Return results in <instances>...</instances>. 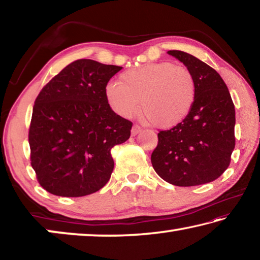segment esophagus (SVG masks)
Listing matches in <instances>:
<instances>
[{
  "instance_id": "obj_1",
  "label": "esophagus",
  "mask_w": 260,
  "mask_h": 260,
  "mask_svg": "<svg viewBox=\"0 0 260 260\" xmlns=\"http://www.w3.org/2000/svg\"><path fill=\"white\" fill-rule=\"evenodd\" d=\"M141 131H142V127H140L139 125H134L133 128H132V135L135 136L136 134H139Z\"/></svg>"
}]
</instances>
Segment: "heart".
<instances>
[{"label": "heart", "mask_w": 260, "mask_h": 260, "mask_svg": "<svg viewBox=\"0 0 260 260\" xmlns=\"http://www.w3.org/2000/svg\"><path fill=\"white\" fill-rule=\"evenodd\" d=\"M105 98L114 112L132 117L141 111L158 128L182 122L196 101V82L191 72L171 61L147 64L128 70L120 82H109Z\"/></svg>", "instance_id": "b5f03b06"}]
</instances>
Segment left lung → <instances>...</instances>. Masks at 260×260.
Returning <instances> with one entry per match:
<instances>
[{"label": "left lung", "instance_id": "obj_1", "mask_svg": "<svg viewBox=\"0 0 260 260\" xmlns=\"http://www.w3.org/2000/svg\"><path fill=\"white\" fill-rule=\"evenodd\" d=\"M186 65L196 82V101L179 125L158 133L151 153L153 170L179 187L214 181L230 166L235 148V107L219 73L195 56L170 50Z\"/></svg>", "mask_w": 260, "mask_h": 260}]
</instances>
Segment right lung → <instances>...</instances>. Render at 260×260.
Here are the masks:
<instances>
[{
	"instance_id": "add662e5",
	"label": "right lung",
	"mask_w": 260,
	"mask_h": 260,
	"mask_svg": "<svg viewBox=\"0 0 260 260\" xmlns=\"http://www.w3.org/2000/svg\"><path fill=\"white\" fill-rule=\"evenodd\" d=\"M122 68L78 59L35 99L28 129L30 165L48 192L81 197L111 177V149L129 139L132 121L112 111L105 87Z\"/></svg>"
}]
</instances>
